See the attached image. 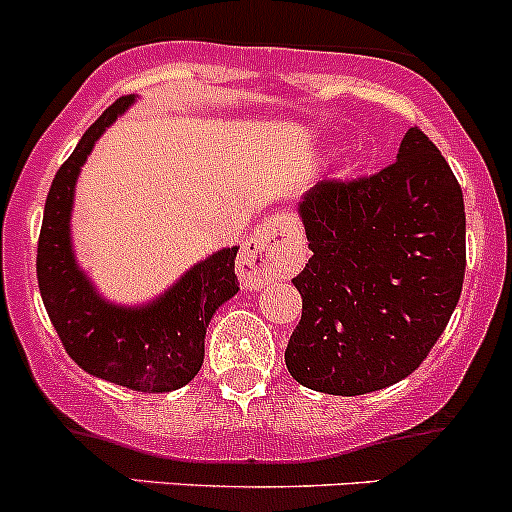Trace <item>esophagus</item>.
Returning a JSON list of instances; mask_svg holds the SVG:
<instances>
[{
	"mask_svg": "<svg viewBox=\"0 0 512 512\" xmlns=\"http://www.w3.org/2000/svg\"><path fill=\"white\" fill-rule=\"evenodd\" d=\"M299 230L289 215H272L242 247L237 272L242 285L255 289L289 277L299 265Z\"/></svg>",
	"mask_w": 512,
	"mask_h": 512,
	"instance_id": "esophagus-1",
	"label": "esophagus"
}]
</instances>
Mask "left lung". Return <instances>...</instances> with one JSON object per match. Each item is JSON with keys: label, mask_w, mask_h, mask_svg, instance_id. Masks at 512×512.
Wrapping results in <instances>:
<instances>
[{"label": "left lung", "mask_w": 512, "mask_h": 512, "mask_svg": "<svg viewBox=\"0 0 512 512\" xmlns=\"http://www.w3.org/2000/svg\"><path fill=\"white\" fill-rule=\"evenodd\" d=\"M299 215L312 257L292 280L302 319L289 374L334 396L406 379L446 329L466 275V208L451 165L414 126L394 163L319 180Z\"/></svg>", "instance_id": "8db88e82"}]
</instances>
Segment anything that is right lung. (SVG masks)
I'll return each instance as SVG.
<instances>
[{
    "mask_svg": "<svg viewBox=\"0 0 512 512\" xmlns=\"http://www.w3.org/2000/svg\"><path fill=\"white\" fill-rule=\"evenodd\" d=\"M128 103H133V96L111 103L56 170L36 247V280L66 354L81 369L126 389L163 394L188 384L203 366L210 317L240 289L237 247L215 252L195 265L178 285L143 309L103 302L81 275L69 240L76 175L98 136Z\"/></svg>",
    "mask_w": 512,
    "mask_h": 512,
    "instance_id": "add662e5",
    "label": "right lung"
}]
</instances>
